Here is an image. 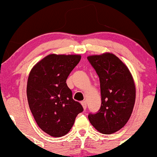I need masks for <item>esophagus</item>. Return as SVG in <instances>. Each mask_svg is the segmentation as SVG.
Listing matches in <instances>:
<instances>
[{
    "mask_svg": "<svg viewBox=\"0 0 157 157\" xmlns=\"http://www.w3.org/2000/svg\"><path fill=\"white\" fill-rule=\"evenodd\" d=\"M81 104H82V106H83L84 109L85 110V109H87V102H86V101H82V102H81Z\"/></svg>",
    "mask_w": 157,
    "mask_h": 157,
    "instance_id": "1",
    "label": "esophagus"
}]
</instances>
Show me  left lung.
<instances>
[{
  "label": "left lung",
  "mask_w": 157,
  "mask_h": 157,
  "mask_svg": "<svg viewBox=\"0 0 157 157\" xmlns=\"http://www.w3.org/2000/svg\"><path fill=\"white\" fill-rule=\"evenodd\" d=\"M100 82L101 107L88 119L102 134H112L124 127L132 114L136 85L130 71L114 54L105 52L87 57Z\"/></svg>",
  "instance_id": "left-lung-1"
}]
</instances>
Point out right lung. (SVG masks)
I'll return each instance as SVG.
<instances>
[{
	"instance_id": "1",
	"label": "right lung",
	"mask_w": 157,
	"mask_h": 157,
	"mask_svg": "<svg viewBox=\"0 0 157 157\" xmlns=\"http://www.w3.org/2000/svg\"><path fill=\"white\" fill-rule=\"evenodd\" d=\"M81 58L80 55L51 54L37 62L29 73L27 97L30 109L39 127L53 137L67 135L83 111L66 83Z\"/></svg>"
}]
</instances>
